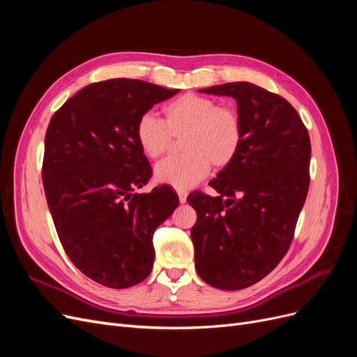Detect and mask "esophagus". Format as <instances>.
Returning a JSON list of instances; mask_svg holds the SVG:
<instances>
[{
	"instance_id": "obj_1",
	"label": "esophagus",
	"mask_w": 357,
	"mask_h": 357,
	"mask_svg": "<svg viewBox=\"0 0 357 357\" xmlns=\"http://www.w3.org/2000/svg\"><path fill=\"white\" fill-rule=\"evenodd\" d=\"M177 195H178V201L181 202V204H185L186 202V199H188V192L186 190H177Z\"/></svg>"
}]
</instances>
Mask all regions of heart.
Masks as SVG:
<instances>
[{"mask_svg":"<svg viewBox=\"0 0 357 357\" xmlns=\"http://www.w3.org/2000/svg\"><path fill=\"white\" fill-rule=\"evenodd\" d=\"M165 121L153 113L139 116L135 135L146 156L165 155L172 137L181 138L185 153L164 159L155 168L158 181L180 190L190 189L215 169L229 167L244 143V123L234 107L204 95L188 93L167 104Z\"/></svg>","mask_w":357,"mask_h":357,"instance_id":"b5f03b06","label":"heart"}]
</instances>
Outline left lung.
Returning a JSON list of instances; mask_svg holds the SVG:
<instances>
[{"label":"left lung","instance_id":"1","mask_svg":"<svg viewBox=\"0 0 357 357\" xmlns=\"http://www.w3.org/2000/svg\"><path fill=\"white\" fill-rule=\"evenodd\" d=\"M201 92L236 101L244 143L232 164L210 181L219 197H188L197 211L190 231L195 268L210 286L240 290L271 273L294 240L310 186V135L289 101L253 83Z\"/></svg>","mask_w":357,"mask_h":357}]
</instances>
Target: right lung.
<instances>
[{
	"instance_id": "obj_1",
	"label": "right lung",
	"mask_w": 357,
	"mask_h": 357,
	"mask_svg": "<svg viewBox=\"0 0 357 357\" xmlns=\"http://www.w3.org/2000/svg\"><path fill=\"white\" fill-rule=\"evenodd\" d=\"M177 92L132 79L96 82L50 119L41 177L52 219L70 261L102 286L143 282L153 268V234L178 207L165 185L135 193L152 177L138 119Z\"/></svg>"
}]
</instances>
